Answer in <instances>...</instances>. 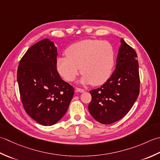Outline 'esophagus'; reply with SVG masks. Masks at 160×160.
Returning <instances> with one entry per match:
<instances>
[{
  "label": "esophagus",
  "instance_id": "esophagus-1",
  "mask_svg": "<svg viewBox=\"0 0 160 160\" xmlns=\"http://www.w3.org/2000/svg\"><path fill=\"white\" fill-rule=\"evenodd\" d=\"M76 90L77 91V92H84L85 90L83 89H81V88H76Z\"/></svg>",
  "mask_w": 160,
  "mask_h": 160
}]
</instances>
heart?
<instances>
[{
  "instance_id": "obj_1",
  "label": "heart",
  "mask_w": 160,
  "mask_h": 160,
  "mask_svg": "<svg viewBox=\"0 0 160 160\" xmlns=\"http://www.w3.org/2000/svg\"><path fill=\"white\" fill-rule=\"evenodd\" d=\"M66 57L57 58L58 74L68 81H72L81 72V83L99 86L109 79L115 65V50L108 41L86 39L71 45Z\"/></svg>"
}]
</instances>
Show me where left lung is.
Returning a JSON list of instances; mask_svg holds the SVG:
<instances>
[{
  "label": "left lung",
  "mask_w": 160,
  "mask_h": 160,
  "mask_svg": "<svg viewBox=\"0 0 160 160\" xmlns=\"http://www.w3.org/2000/svg\"><path fill=\"white\" fill-rule=\"evenodd\" d=\"M115 70L100 88L90 91L88 110L101 123L110 124L122 119L139 93V63L136 52L121 38Z\"/></svg>",
  "instance_id": "left-lung-1"
}]
</instances>
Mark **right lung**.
I'll list each match as a JSON object with an SVG mask.
<instances>
[{
    "mask_svg": "<svg viewBox=\"0 0 160 160\" xmlns=\"http://www.w3.org/2000/svg\"><path fill=\"white\" fill-rule=\"evenodd\" d=\"M57 57L54 42L45 38L28 49L18 67L17 81L24 109L43 126L59 121L74 95L72 86L58 73Z\"/></svg>",
    "mask_w": 160,
    "mask_h": 160,
    "instance_id": "right-lung-1",
    "label": "right lung"
}]
</instances>
